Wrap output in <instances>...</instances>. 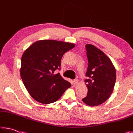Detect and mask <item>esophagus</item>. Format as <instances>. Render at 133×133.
I'll use <instances>...</instances> for the list:
<instances>
[{"mask_svg":"<svg viewBox=\"0 0 133 133\" xmlns=\"http://www.w3.org/2000/svg\"><path fill=\"white\" fill-rule=\"evenodd\" d=\"M78 83V80L77 79V78H76V79L73 80V84L74 85H77Z\"/></svg>","mask_w":133,"mask_h":133,"instance_id":"obj_1","label":"esophagus"}]
</instances>
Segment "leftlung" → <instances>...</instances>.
Masks as SVG:
<instances>
[{
  "mask_svg": "<svg viewBox=\"0 0 133 133\" xmlns=\"http://www.w3.org/2000/svg\"><path fill=\"white\" fill-rule=\"evenodd\" d=\"M88 67L84 80L88 88L83 102L90 106L105 102L113 91L116 80V69L110 58L92 44L85 45Z\"/></svg>",
  "mask_w": 133,
  "mask_h": 133,
  "instance_id": "8db88e82",
  "label": "left lung"
}]
</instances>
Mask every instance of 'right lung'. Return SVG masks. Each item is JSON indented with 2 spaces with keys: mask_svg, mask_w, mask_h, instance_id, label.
<instances>
[{
  "mask_svg": "<svg viewBox=\"0 0 133 133\" xmlns=\"http://www.w3.org/2000/svg\"><path fill=\"white\" fill-rule=\"evenodd\" d=\"M73 43L42 40L33 43L23 54L21 76L24 86L37 102L50 104L61 97L71 84L56 70L61 69L64 54L75 48Z\"/></svg>",
  "mask_w": 133,
  "mask_h": 133,
  "instance_id": "add662e5",
  "label": "right lung"
}]
</instances>
